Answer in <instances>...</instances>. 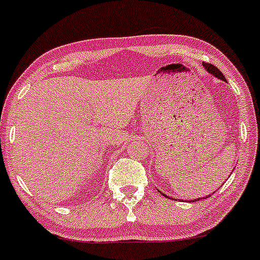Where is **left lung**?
Returning <instances> with one entry per match:
<instances>
[{"label":"left lung","instance_id":"8db88e82","mask_svg":"<svg viewBox=\"0 0 260 260\" xmlns=\"http://www.w3.org/2000/svg\"><path fill=\"white\" fill-rule=\"evenodd\" d=\"M203 67H205L206 69H207L208 71V73H211V74H213L214 77H217V78H219V79H222V80H225V78H224V75L222 74V72L219 71L218 68H217V67H214L213 64H209V63H203ZM162 196H165V197H167L166 194H164L162 193ZM169 198V197H167ZM202 198H205V197H202ZM194 202H197V200L194 201Z\"/></svg>","mask_w":260,"mask_h":260}]
</instances>
